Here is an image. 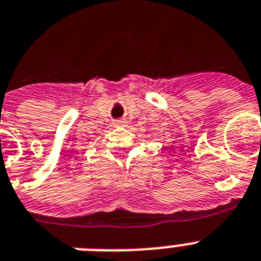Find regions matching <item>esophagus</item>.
<instances>
[{"instance_id": "obj_1", "label": "esophagus", "mask_w": 261, "mask_h": 261, "mask_svg": "<svg viewBox=\"0 0 261 261\" xmlns=\"http://www.w3.org/2000/svg\"><path fill=\"white\" fill-rule=\"evenodd\" d=\"M113 124H114V127H123V126H126V122L122 119H117V120H114Z\"/></svg>"}]
</instances>
